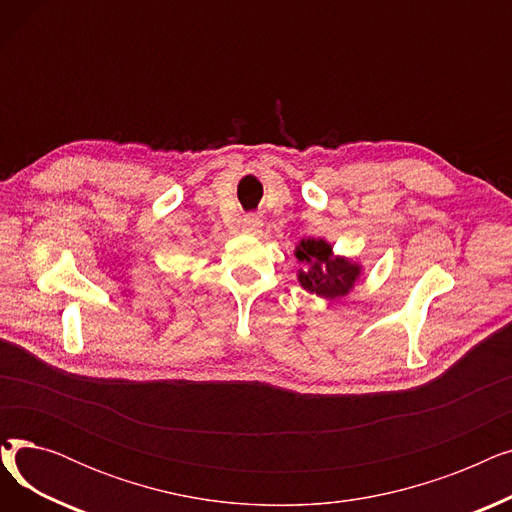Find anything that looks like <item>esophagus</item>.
<instances>
[{
	"mask_svg": "<svg viewBox=\"0 0 512 512\" xmlns=\"http://www.w3.org/2000/svg\"><path fill=\"white\" fill-rule=\"evenodd\" d=\"M261 218L259 215H245V218H242V230H245L247 234H257L259 230H261Z\"/></svg>",
	"mask_w": 512,
	"mask_h": 512,
	"instance_id": "1",
	"label": "esophagus"
}]
</instances>
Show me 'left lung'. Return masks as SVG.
Segmentation results:
<instances>
[{"instance_id": "1", "label": "left lung", "mask_w": 512, "mask_h": 512, "mask_svg": "<svg viewBox=\"0 0 512 512\" xmlns=\"http://www.w3.org/2000/svg\"><path fill=\"white\" fill-rule=\"evenodd\" d=\"M294 255L307 265V270H299L301 286L321 299L344 297L361 276V265L346 257H336L332 245L324 238H303Z\"/></svg>"}]
</instances>
